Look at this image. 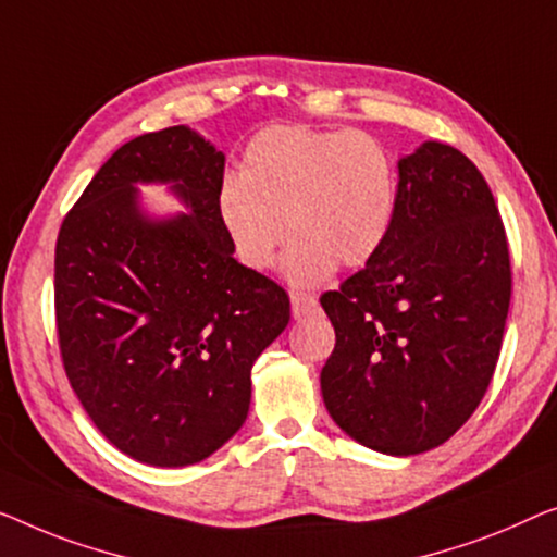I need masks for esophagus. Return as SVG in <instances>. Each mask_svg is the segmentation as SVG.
Returning a JSON list of instances; mask_svg holds the SVG:
<instances>
[{"instance_id": "34e87169", "label": "esophagus", "mask_w": 557, "mask_h": 557, "mask_svg": "<svg viewBox=\"0 0 557 557\" xmlns=\"http://www.w3.org/2000/svg\"><path fill=\"white\" fill-rule=\"evenodd\" d=\"M289 302H293V318L302 320L307 314H312L318 310V297L314 295H305V293H293L289 295Z\"/></svg>"}]
</instances>
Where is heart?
Here are the masks:
<instances>
[{"instance_id":"obj_1","label":"heart","mask_w":557,"mask_h":557,"mask_svg":"<svg viewBox=\"0 0 557 557\" xmlns=\"http://www.w3.org/2000/svg\"><path fill=\"white\" fill-rule=\"evenodd\" d=\"M218 212L245 268L268 270L289 237L282 275L314 287L337 264L358 270L383 250L395 225L397 168L368 132L272 124L247 143Z\"/></svg>"}]
</instances>
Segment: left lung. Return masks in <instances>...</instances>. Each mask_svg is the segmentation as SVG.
<instances>
[{
    "label": "left lung",
    "mask_w": 557,
    "mask_h": 557,
    "mask_svg": "<svg viewBox=\"0 0 557 557\" xmlns=\"http://www.w3.org/2000/svg\"><path fill=\"white\" fill-rule=\"evenodd\" d=\"M397 172L385 247L320 297L337 337L320 387L339 430L408 458L450 440L483 400L512 277L495 197L460 149L422 143Z\"/></svg>",
    "instance_id": "8db88e82"
}]
</instances>
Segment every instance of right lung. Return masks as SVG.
Listing matches in <instances>:
<instances>
[{
	"instance_id": "1",
	"label": "right lung",
	"mask_w": 557,
	"mask_h": 557,
	"mask_svg": "<svg viewBox=\"0 0 557 557\" xmlns=\"http://www.w3.org/2000/svg\"><path fill=\"white\" fill-rule=\"evenodd\" d=\"M225 154L177 124L129 139L66 212L54 250L62 362L110 443L154 468L210 458L243 428L252 364L289 322L277 282L232 257ZM190 210L149 219L135 184Z\"/></svg>"
}]
</instances>
